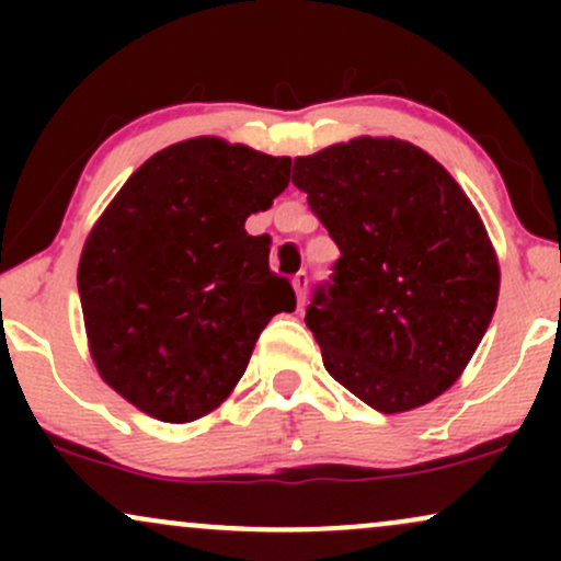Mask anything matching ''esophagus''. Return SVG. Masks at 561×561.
Masks as SVG:
<instances>
[{
  "instance_id": "esophagus-1",
  "label": "esophagus",
  "mask_w": 561,
  "mask_h": 561,
  "mask_svg": "<svg viewBox=\"0 0 561 561\" xmlns=\"http://www.w3.org/2000/svg\"><path fill=\"white\" fill-rule=\"evenodd\" d=\"M293 287H295V295H298V302H306V293H308V274L306 272H298L293 276Z\"/></svg>"
}]
</instances>
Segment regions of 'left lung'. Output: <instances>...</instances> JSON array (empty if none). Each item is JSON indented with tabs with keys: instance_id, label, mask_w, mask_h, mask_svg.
<instances>
[{
	"instance_id": "8db88e82",
	"label": "left lung",
	"mask_w": 561,
	"mask_h": 561,
	"mask_svg": "<svg viewBox=\"0 0 561 561\" xmlns=\"http://www.w3.org/2000/svg\"><path fill=\"white\" fill-rule=\"evenodd\" d=\"M293 184L340 248L306 308L327 371L382 414L430 403L465 371L499 300L474 205L435 158L392 137L295 158Z\"/></svg>"
}]
</instances>
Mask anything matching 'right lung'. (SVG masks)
<instances>
[{"mask_svg": "<svg viewBox=\"0 0 561 561\" xmlns=\"http://www.w3.org/2000/svg\"><path fill=\"white\" fill-rule=\"evenodd\" d=\"M289 184V158L197 137L128 176L79 263L102 379L160 422H195L240 382L263 327L295 311L268 268V234L244 231Z\"/></svg>", "mask_w": 561, "mask_h": 561, "instance_id": "add662e5", "label": "right lung"}]
</instances>
